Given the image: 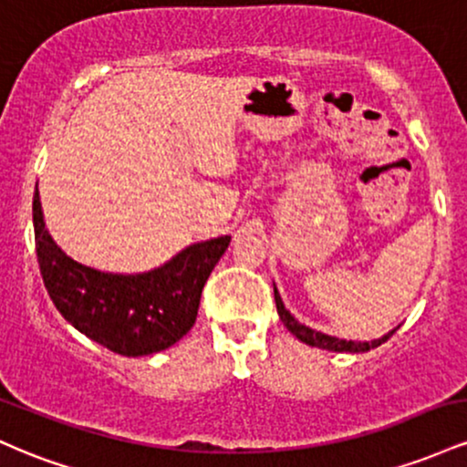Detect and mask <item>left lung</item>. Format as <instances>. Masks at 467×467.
<instances>
[{
  "mask_svg": "<svg viewBox=\"0 0 467 467\" xmlns=\"http://www.w3.org/2000/svg\"><path fill=\"white\" fill-rule=\"evenodd\" d=\"M275 301H276V312L281 316V323L287 327L289 331H292L294 336L298 337V340L305 342V345L309 347H318V349H327V351H345V353H362V351H368V349H375V347H379L382 342H387L390 336L395 334L393 331H389L387 336L378 337V340H371V342H353V340H342V337H334V336H327V334H320V331H314L309 329V327H305L298 323L296 318H294L292 314L287 312L285 305L281 301V294H278V289L275 287Z\"/></svg>",
  "mask_w": 467,
  "mask_h": 467,
  "instance_id": "1",
  "label": "left lung"
}]
</instances>
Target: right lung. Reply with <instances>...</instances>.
Returning <instances> with one entry per match:
<instances>
[{
	"mask_svg": "<svg viewBox=\"0 0 467 467\" xmlns=\"http://www.w3.org/2000/svg\"><path fill=\"white\" fill-rule=\"evenodd\" d=\"M35 245L44 285L55 307L80 334L118 356L169 349L195 325L202 289L230 237L192 244L169 264L142 275H111L80 265L52 241L39 191L32 200Z\"/></svg>",
	"mask_w": 467,
	"mask_h": 467,
	"instance_id": "add662e5",
	"label": "right lung"
}]
</instances>
